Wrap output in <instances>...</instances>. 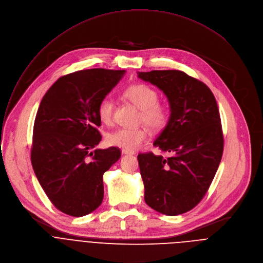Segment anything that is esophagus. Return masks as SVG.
Returning <instances> with one entry per match:
<instances>
[{
	"instance_id": "obj_1",
	"label": "esophagus",
	"mask_w": 263,
	"mask_h": 263,
	"mask_svg": "<svg viewBox=\"0 0 263 263\" xmlns=\"http://www.w3.org/2000/svg\"><path fill=\"white\" fill-rule=\"evenodd\" d=\"M122 155H125V156H132V155H136L135 152H128V151H125V149H122Z\"/></svg>"
}]
</instances>
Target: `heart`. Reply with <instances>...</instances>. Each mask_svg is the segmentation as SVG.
Listing matches in <instances>:
<instances>
[{
    "label": "heart",
    "instance_id": "1",
    "mask_svg": "<svg viewBox=\"0 0 263 263\" xmlns=\"http://www.w3.org/2000/svg\"><path fill=\"white\" fill-rule=\"evenodd\" d=\"M124 97L134 103L141 110V122L149 129L157 132L162 129L168 121V109L159 103V94L147 84H133L123 93ZM114 101L109 97L100 100L97 107L99 120L103 124H110L112 121ZM148 134L144 128H118L106 136V142L110 146L119 147L128 152L139 148L147 139Z\"/></svg>",
    "mask_w": 263,
    "mask_h": 263
}]
</instances>
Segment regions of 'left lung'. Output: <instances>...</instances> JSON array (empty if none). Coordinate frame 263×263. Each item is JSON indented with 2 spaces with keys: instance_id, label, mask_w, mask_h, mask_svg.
<instances>
[{
  "instance_id": "8db88e82",
  "label": "left lung",
  "mask_w": 263,
  "mask_h": 263,
  "mask_svg": "<svg viewBox=\"0 0 263 263\" xmlns=\"http://www.w3.org/2000/svg\"><path fill=\"white\" fill-rule=\"evenodd\" d=\"M168 99L170 116L154 146L171 157L140 154L144 199L169 216L193 209L208 191L222 151L223 137L215 97L201 81L178 70L138 72Z\"/></svg>"
}]
</instances>
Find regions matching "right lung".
<instances>
[{"instance_id":"add662e5","label":"right lung","mask_w":263,"mask_h":263,"mask_svg":"<svg viewBox=\"0 0 263 263\" xmlns=\"http://www.w3.org/2000/svg\"><path fill=\"white\" fill-rule=\"evenodd\" d=\"M124 70L91 69L58 78L42 99L34 121L31 163L53 205L80 217L102 202L103 173L121 157L117 147L94 149L101 141L97 107Z\"/></svg>"}]
</instances>
